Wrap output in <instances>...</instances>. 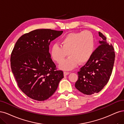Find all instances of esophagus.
<instances>
[{
  "label": "esophagus",
  "instance_id": "obj_1",
  "mask_svg": "<svg viewBox=\"0 0 124 124\" xmlns=\"http://www.w3.org/2000/svg\"><path fill=\"white\" fill-rule=\"evenodd\" d=\"M70 74V72H67V71H64V76H67L68 75H69Z\"/></svg>",
  "mask_w": 124,
  "mask_h": 124
}]
</instances>
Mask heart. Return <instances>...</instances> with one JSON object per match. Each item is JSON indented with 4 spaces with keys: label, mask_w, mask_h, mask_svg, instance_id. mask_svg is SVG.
Here are the masks:
<instances>
[{
    "label": "heart",
    "mask_w": 124,
    "mask_h": 124,
    "mask_svg": "<svg viewBox=\"0 0 124 124\" xmlns=\"http://www.w3.org/2000/svg\"><path fill=\"white\" fill-rule=\"evenodd\" d=\"M94 46V38L90 31L71 32L61 39L60 45L54 44L52 46L50 54L52 59L58 63H61L69 55V57L60 67L64 70H71L79 63L83 65L89 62L93 54Z\"/></svg>",
    "instance_id": "obj_1"
}]
</instances>
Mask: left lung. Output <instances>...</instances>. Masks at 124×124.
<instances>
[{
  "instance_id": "1",
  "label": "left lung",
  "mask_w": 124,
  "mask_h": 124,
  "mask_svg": "<svg viewBox=\"0 0 124 124\" xmlns=\"http://www.w3.org/2000/svg\"><path fill=\"white\" fill-rule=\"evenodd\" d=\"M102 40L94 51L91 59L78 72V79L75 87L86 95L97 93L108 82L111 75L115 60L114 48L108 43L106 37L98 32Z\"/></svg>"
}]
</instances>
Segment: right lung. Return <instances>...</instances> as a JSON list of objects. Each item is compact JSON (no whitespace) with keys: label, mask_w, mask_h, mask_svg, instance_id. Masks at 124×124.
<instances>
[{"label":"right lung","mask_w":124,"mask_h":124,"mask_svg":"<svg viewBox=\"0 0 124 124\" xmlns=\"http://www.w3.org/2000/svg\"><path fill=\"white\" fill-rule=\"evenodd\" d=\"M63 31L37 29L23 35L11 55L12 71L19 89L27 96L44 101L54 94L63 78L49 53L50 42Z\"/></svg>","instance_id":"1"}]
</instances>
